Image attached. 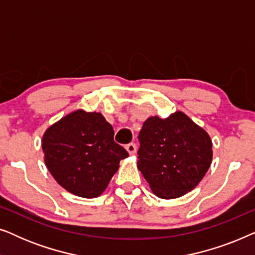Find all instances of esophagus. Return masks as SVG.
<instances>
[{"instance_id": "1", "label": "esophagus", "mask_w": 255, "mask_h": 255, "mask_svg": "<svg viewBox=\"0 0 255 255\" xmlns=\"http://www.w3.org/2000/svg\"><path fill=\"white\" fill-rule=\"evenodd\" d=\"M127 151L128 152V154L130 155H133L135 151H137V146H135V144H133V142H131V144H128L127 145Z\"/></svg>"}]
</instances>
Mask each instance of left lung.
<instances>
[{"instance_id":"obj_1","label":"left lung","mask_w":255,"mask_h":255,"mask_svg":"<svg viewBox=\"0 0 255 255\" xmlns=\"http://www.w3.org/2000/svg\"><path fill=\"white\" fill-rule=\"evenodd\" d=\"M139 141L138 169L160 198L183 196L210 168V135L182 111L165 120L148 117L139 132Z\"/></svg>"}]
</instances>
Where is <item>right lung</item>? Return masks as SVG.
Returning <instances> with one entry per match:
<instances>
[{"label": "right lung", "instance_id": "right-lung-1", "mask_svg": "<svg viewBox=\"0 0 255 255\" xmlns=\"http://www.w3.org/2000/svg\"><path fill=\"white\" fill-rule=\"evenodd\" d=\"M44 161L60 186L76 196L99 197L120 161L128 156L114 141V128L101 113L72 111L46 128L41 139Z\"/></svg>", "mask_w": 255, "mask_h": 255}]
</instances>
